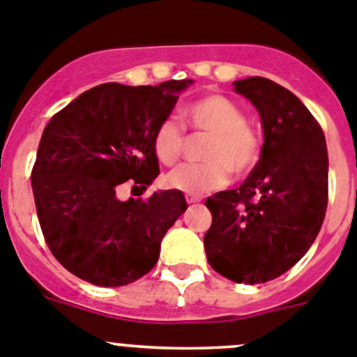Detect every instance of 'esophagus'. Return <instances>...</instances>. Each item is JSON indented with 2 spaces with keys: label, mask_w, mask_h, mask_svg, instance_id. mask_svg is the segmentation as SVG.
I'll return each mask as SVG.
<instances>
[{
  "label": "esophagus",
  "mask_w": 357,
  "mask_h": 357,
  "mask_svg": "<svg viewBox=\"0 0 357 357\" xmlns=\"http://www.w3.org/2000/svg\"><path fill=\"white\" fill-rule=\"evenodd\" d=\"M202 199L199 197V195H192V194H186V202L188 204H194V202H201Z\"/></svg>",
  "instance_id": "esophagus-1"
}]
</instances>
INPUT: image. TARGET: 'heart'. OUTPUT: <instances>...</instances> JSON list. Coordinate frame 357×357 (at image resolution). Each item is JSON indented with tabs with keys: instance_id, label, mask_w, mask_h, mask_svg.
Returning <instances> with one entry per match:
<instances>
[{
	"instance_id": "obj_1",
	"label": "heart",
	"mask_w": 357,
	"mask_h": 357,
	"mask_svg": "<svg viewBox=\"0 0 357 357\" xmlns=\"http://www.w3.org/2000/svg\"><path fill=\"white\" fill-rule=\"evenodd\" d=\"M186 117L197 130L211 135L204 153L208 163L181 165L165 176V185L185 194L218 190L229 183V171L245 176L259 160L258 135L247 126L238 105L224 96H206L186 108ZM185 135L174 119H165L153 135V151L163 165H174L183 155Z\"/></svg>"
}]
</instances>
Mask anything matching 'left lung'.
<instances>
[{"instance_id": "left-lung-1", "label": "left lung", "mask_w": 357, "mask_h": 357, "mask_svg": "<svg viewBox=\"0 0 357 357\" xmlns=\"http://www.w3.org/2000/svg\"><path fill=\"white\" fill-rule=\"evenodd\" d=\"M263 128L261 156L234 190L208 197L204 250L213 271L234 282L279 278L313 245L327 208V146L303 101L272 79L233 83Z\"/></svg>"}]
</instances>
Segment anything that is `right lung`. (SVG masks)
Here are the masks:
<instances>
[{
  "label": "right lung",
  "mask_w": 357,
  "mask_h": 357,
  "mask_svg": "<svg viewBox=\"0 0 357 357\" xmlns=\"http://www.w3.org/2000/svg\"><path fill=\"white\" fill-rule=\"evenodd\" d=\"M194 79L155 86L102 83L53 115L31 171L35 206L53 256L96 287H124L156 265L160 243L188 208L179 190L117 197L131 183L146 190L160 174L153 135Z\"/></svg>",
  "instance_id": "add662e5"
}]
</instances>
